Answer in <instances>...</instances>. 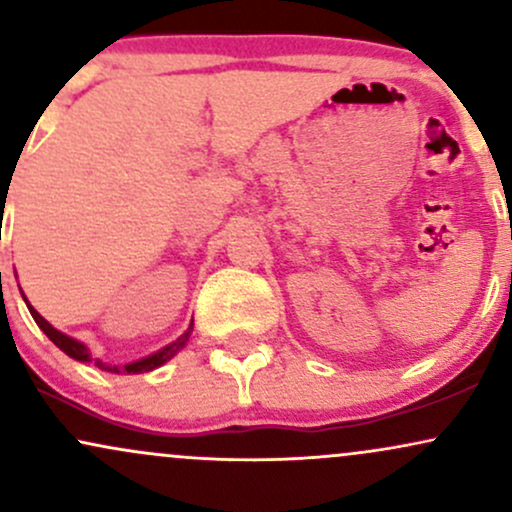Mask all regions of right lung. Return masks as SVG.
Instances as JSON below:
<instances>
[{"mask_svg":"<svg viewBox=\"0 0 512 512\" xmlns=\"http://www.w3.org/2000/svg\"><path fill=\"white\" fill-rule=\"evenodd\" d=\"M23 301H26V296H23ZM26 303H28V301H26ZM28 310H31L33 320L38 322L40 330H43L45 334H48L50 342L55 344V346H60V349L64 351V354L72 356V358H76V361H93L91 354H88V349H86L84 344L76 342V339H72V337H67V334H62L60 330H55V327H52L50 322L45 320V317L40 315L38 310L33 308V305H28ZM190 334H192V325L187 327V332H185V334H180V337L175 339L173 344L163 346L161 351H156V354H151V356L142 358V361L127 363V366H108V363L98 361V358H96V366L101 368V370H108V373H149V370H154V368H158V366H163V363H166L168 358H173L175 354H178V351L182 349V346L187 344V339H190Z\"/></svg>","mask_w":512,"mask_h":512,"instance_id":"obj_1","label":"right lung"}]
</instances>
